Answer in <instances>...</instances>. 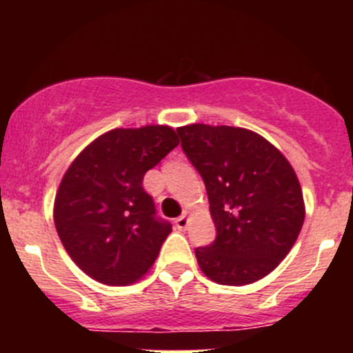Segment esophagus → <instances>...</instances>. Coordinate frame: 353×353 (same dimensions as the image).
<instances>
[{"instance_id":"esophagus-1","label":"esophagus","mask_w":353,"mask_h":353,"mask_svg":"<svg viewBox=\"0 0 353 353\" xmlns=\"http://www.w3.org/2000/svg\"><path fill=\"white\" fill-rule=\"evenodd\" d=\"M188 225H189L188 212H184L181 217L176 219V228L179 230H185V229H188Z\"/></svg>"}]
</instances>
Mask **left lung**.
Returning <instances> with one entry per match:
<instances>
[{
	"mask_svg": "<svg viewBox=\"0 0 353 353\" xmlns=\"http://www.w3.org/2000/svg\"><path fill=\"white\" fill-rule=\"evenodd\" d=\"M177 134L204 181L217 230L212 244L196 249L201 270L222 285L261 281L290 252L305 217L292 165L244 128L190 124Z\"/></svg>",
	"mask_w": 353,
	"mask_h": 353,
	"instance_id": "left-lung-1",
	"label": "left lung"
}]
</instances>
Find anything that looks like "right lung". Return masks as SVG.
Wrapping results in <instances>:
<instances>
[{"label":"right lung","instance_id":"obj_1","mask_svg":"<svg viewBox=\"0 0 353 353\" xmlns=\"http://www.w3.org/2000/svg\"><path fill=\"white\" fill-rule=\"evenodd\" d=\"M179 144L169 125L112 129L72 161L54 199V224L83 272L128 285L151 269L172 225L156 216L144 174Z\"/></svg>","mask_w":353,"mask_h":353}]
</instances>
